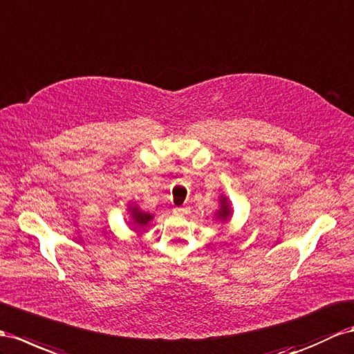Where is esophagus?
Segmentation results:
<instances>
[{
  "instance_id": "esophagus-1",
  "label": "esophagus",
  "mask_w": 354,
  "mask_h": 354,
  "mask_svg": "<svg viewBox=\"0 0 354 354\" xmlns=\"http://www.w3.org/2000/svg\"><path fill=\"white\" fill-rule=\"evenodd\" d=\"M188 212V207L187 206H183V207H175V214L178 215H184Z\"/></svg>"
}]
</instances>
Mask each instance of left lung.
<instances>
[{
    "label": "left lung",
    "instance_id": "obj_1",
    "mask_svg": "<svg viewBox=\"0 0 354 354\" xmlns=\"http://www.w3.org/2000/svg\"><path fill=\"white\" fill-rule=\"evenodd\" d=\"M218 209L214 212V216L216 221L221 223H229L233 216V209H232V203L229 201L227 196L220 194L218 196Z\"/></svg>",
    "mask_w": 354,
    "mask_h": 354
}]
</instances>
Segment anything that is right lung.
<instances>
[{"instance_id": "obj_1", "label": "right lung", "mask_w": 354, "mask_h": 354, "mask_svg": "<svg viewBox=\"0 0 354 354\" xmlns=\"http://www.w3.org/2000/svg\"><path fill=\"white\" fill-rule=\"evenodd\" d=\"M127 214H129V220L134 230L140 227L143 229L145 225H148L153 220V214L142 211L136 203L127 205Z\"/></svg>"}]
</instances>
